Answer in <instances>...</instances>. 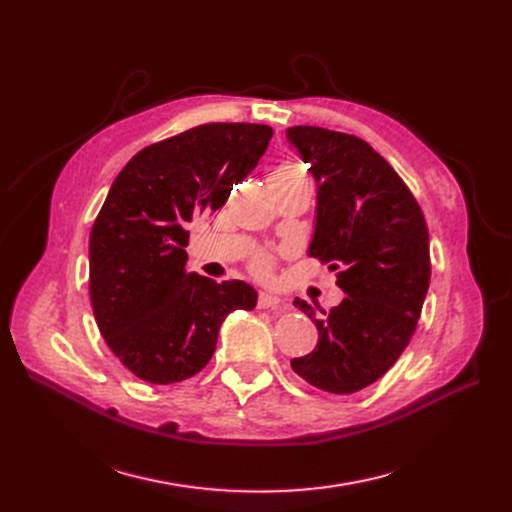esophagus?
Listing matches in <instances>:
<instances>
[{
  "label": "esophagus",
  "mask_w": 512,
  "mask_h": 512,
  "mask_svg": "<svg viewBox=\"0 0 512 512\" xmlns=\"http://www.w3.org/2000/svg\"><path fill=\"white\" fill-rule=\"evenodd\" d=\"M258 307H260V309H275V312H280V309H286V303H284L280 297H277V294L260 292Z\"/></svg>",
  "instance_id": "esophagus-1"
}]
</instances>
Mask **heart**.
<instances>
[{
    "instance_id": "1",
    "label": "heart",
    "mask_w": 512,
    "mask_h": 512,
    "mask_svg": "<svg viewBox=\"0 0 512 512\" xmlns=\"http://www.w3.org/2000/svg\"><path fill=\"white\" fill-rule=\"evenodd\" d=\"M299 170H303V168L297 166V164L286 162V164H282V166H277L271 175H288V173H299Z\"/></svg>"
}]
</instances>
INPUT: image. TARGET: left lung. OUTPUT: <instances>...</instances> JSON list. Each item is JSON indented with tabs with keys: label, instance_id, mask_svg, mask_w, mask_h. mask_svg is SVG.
<instances>
[{
	"label": "left lung",
	"instance_id": "left-lung-1",
	"mask_svg": "<svg viewBox=\"0 0 512 512\" xmlns=\"http://www.w3.org/2000/svg\"><path fill=\"white\" fill-rule=\"evenodd\" d=\"M314 175L316 226L307 254L329 262L346 299L316 318L318 346L290 367L316 389L348 395L393 367L429 288V232L406 183L361 138L314 126L286 130Z\"/></svg>",
	"mask_w": 512,
	"mask_h": 512
}]
</instances>
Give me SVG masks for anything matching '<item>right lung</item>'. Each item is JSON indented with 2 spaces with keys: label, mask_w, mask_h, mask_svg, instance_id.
Wrapping results in <instances>:
<instances>
[{
  "label": "right lung",
  "mask_w": 512,
  "mask_h": 512,
  "mask_svg": "<svg viewBox=\"0 0 512 512\" xmlns=\"http://www.w3.org/2000/svg\"><path fill=\"white\" fill-rule=\"evenodd\" d=\"M271 136L260 123H205L138 151L108 190L89 237V297L104 342L141 380L198 374L224 318L256 307L250 284L185 271V224L226 203Z\"/></svg>",
  "instance_id": "obj_1"
}]
</instances>
